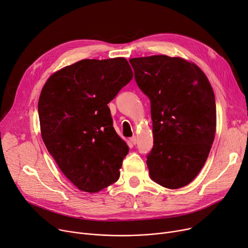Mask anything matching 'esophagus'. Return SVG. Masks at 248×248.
Instances as JSON below:
<instances>
[{
  "label": "esophagus",
  "mask_w": 248,
  "mask_h": 248,
  "mask_svg": "<svg viewBox=\"0 0 248 248\" xmlns=\"http://www.w3.org/2000/svg\"><path fill=\"white\" fill-rule=\"evenodd\" d=\"M129 140H131V142H132V144L136 145V144H137V142H138V138H137V137H133V138H131V139H129Z\"/></svg>",
  "instance_id": "1"
}]
</instances>
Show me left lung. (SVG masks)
<instances>
[{
	"label": "left lung",
	"instance_id": "1",
	"mask_svg": "<svg viewBox=\"0 0 248 248\" xmlns=\"http://www.w3.org/2000/svg\"><path fill=\"white\" fill-rule=\"evenodd\" d=\"M129 62L139 87L151 100L150 177L168 189L184 187L201 171L214 141L213 88L201 68L184 58L153 55Z\"/></svg>",
	"mask_w": 248,
	"mask_h": 248
}]
</instances>
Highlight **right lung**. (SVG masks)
<instances>
[{"label":"right lung","mask_w":248,"mask_h":248,"mask_svg":"<svg viewBox=\"0 0 248 248\" xmlns=\"http://www.w3.org/2000/svg\"><path fill=\"white\" fill-rule=\"evenodd\" d=\"M124 57L83 59L52 74L38 101L44 144L78 189L96 193L120 178L126 142L112 126L108 103L133 79Z\"/></svg>","instance_id":"obj_1"}]
</instances>
